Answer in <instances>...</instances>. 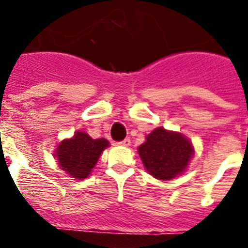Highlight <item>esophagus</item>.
<instances>
[{"instance_id": "esophagus-1", "label": "esophagus", "mask_w": 248, "mask_h": 248, "mask_svg": "<svg viewBox=\"0 0 248 248\" xmlns=\"http://www.w3.org/2000/svg\"><path fill=\"white\" fill-rule=\"evenodd\" d=\"M118 144H119L120 146H130V139H128V138H126V139H124L123 141H120V143H118Z\"/></svg>"}]
</instances>
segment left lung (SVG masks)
<instances>
[{
  "label": "left lung",
  "instance_id": "obj_1",
  "mask_svg": "<svg viewBox=\"0 0 248 248\" xmlns=\"http://www.w3.org/2000/svg\"><path fill=\"white\" fill-rule=\"evenodd\" d=\"M194 145L179 131L154 129L138 146V154L146 171L157 180L168 181L186 171L194 156Z\"/></svg>",
  "mask_w": 248,
  "mask_h": 248
}]
</instances>
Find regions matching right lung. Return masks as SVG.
<instances>
[{"instance_id": "right-lung-1", "label": "right lung", "mask_w": 248, "mask_h": 248, "mask_svg": "<svg viewBox=\"0 0 248 248\" xmlns=\"http://www.w3.org/2000/svg\"><path fill=\"white\" fill-rule=\"evenodd\" d=\"M109 146L104 138L93 139L85 131L78 130L72 138L63 139L54 150L61 170L74 180H84L97 165L100 154Z\"/></svg>"}]
</instances>
